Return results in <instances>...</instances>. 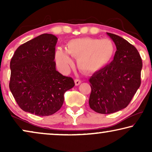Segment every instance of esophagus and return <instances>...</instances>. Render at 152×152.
<instances>
[{"label":"esophagus","instance_id":"esophagus-1","mask_svg":"<svg viewBox=\"0 0 152 152\" xmlns=\"http://www.w3.org/2000/svg\"><path fill=\"white\" fill-rule=\"evenodd\" d=\"M81 82H82V81L78 80V79H76V80H75V86H78V85H80L81 84Z\"/></svg>","mask_w":152,"mask_h":152}]
</instances>
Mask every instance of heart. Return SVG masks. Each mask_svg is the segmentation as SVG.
<instances>
[{
  "instance_id": "1",
  "label": "heart",
  "mask_w": 152,
  "mask_h": 152,
  "mask_svg": "<svg viewBox=\"0 0 152 152\" xmlns=\"http://www.w3.org/2000/svg\"><path fill=\"white\" fill-rule=\"evenodd\" d=\"M115 53V45L111 39L84 37L68 41L66 51L58 50L56 52L55 60L60 70L66 71L73 64L69 53L77 59L80 70L93 73L105 68L112 61Z\"/></svg>"
}]
</instances>
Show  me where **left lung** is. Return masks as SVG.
Instances as JSON below:
<instances>
[{
	"label": "left lung",
	"mask_w": 152,
	"mask_h": 152,
	"mask_svg": "<svg viewBox=\"0 0 152 152\" xmlns=\"http://www.w3.org/2000/svg\"><path fill=\"white\" fill-rule=\"evenodd\" d=\"M115 43L113 60L89 80V106L102 114L117 112L127 107L140 86L142 62L134 45L118 35L107 32Z\"/></svg>",
	"instance_id": "1"
}]
</instances>
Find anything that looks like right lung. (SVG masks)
Wrapping results in <instances>:
<instances>
[{
  "label": "right lung",
  "instance_id": "add662e5",
  "mask_svg": "<svg viewBox=\"0 0 152 152\" xmlns=\"http://www.w3.org/2000/svg\"><path fill=\"white\" fill-rule=\"evenodd\" d=\"M57 38L43 34L20 45L10 61V89L20 109L39 116L61 109L64 93L73 80L56 70L54 61Z\"/></svg>",
  "mask_w": 152,
  "mask_h": 152
}]
</instances>
